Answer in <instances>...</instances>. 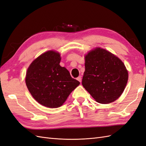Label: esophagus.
Instances as JSON below:
<instances>
[{
    "label": "esophagus",
    "instance_id": "34e87169",
    "mask_svg": "<svg viewBox=\"0 0 146 146\" xmlns=\"http://www.w3.org/2000/svg\"><path fill=\"white\" fill-rule=\"evenodd\" d=\"M77 80L79 82H82V77H81V76H79L78 77H77Z\"/></svg>",
    "mask_w": 146,
    "mask_h": 146
}]
</instances>
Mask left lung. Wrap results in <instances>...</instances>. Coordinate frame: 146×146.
<instances>
[{"label":"left lung","mask_w":146,"mask_h":146,"mask_svg":"<svg viewBox=\"0 0 146 146\" xmlns=\"http://www.w3.org/2000/svg\"><path fill=\"white\" fill-rule=\"evenodd\" d=\"M85 56L83 86L100 104L117 100L124 91L129 78L124 64L116 55L100 47Z\"/></svg>","instance_id":"1"}]
</instances>
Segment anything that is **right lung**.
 <instances>
[{
  "label": "right lung",
  "mask_w": 146,
  "mask_h": 146,
  "mask_svg": "<svg viewBox=\"0 0 146 146\" xmlns=\"http://www.w3.org/2000/svg\"><path fill=\"white\" fill-rule=\"evenodd\" d=\"M60 61L58 52L48 50L35 59L26 73L25 83L30 94L48 108L60 107L80 84L60 65Z\"/></svg>",
  "instance_id": "obj_1"
}]
</instances>
